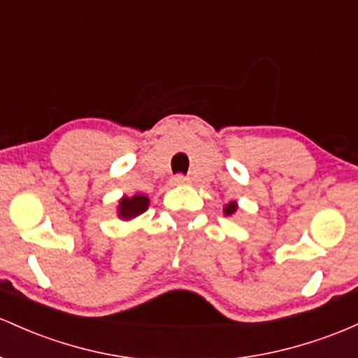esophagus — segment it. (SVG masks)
Masks as SVG:
<instances>
[{
  "mask_svg": "<svg viewBox=\"0 0 358 358\" xmlns=\"http://www.w3.org/2000/svg\"><path fill=\"white\" fill-rule=\"evenodd\" d=\"M187 179L186 176H182V174H179V176H174V178H172V182L176 184V186H182V184H186L187 182Z\"/></svg>",
  "mask_w": 358,
  "mask_h": 358,
  "instance_id": "esophagus-1",
  "label": "esophagus"
}]
</instances>
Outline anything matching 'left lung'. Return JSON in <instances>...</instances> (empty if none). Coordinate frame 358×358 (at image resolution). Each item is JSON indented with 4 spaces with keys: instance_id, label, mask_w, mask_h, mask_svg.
Listing matches in <instances>:
<instances>
[{
    "instance_id": "1",
    "label": "left lung",
    "mask_w": 358,
    "mask_h": 358,
    "mask_svg": "<svg viewBox=\"0 0 358 358\" xmlns=\"http://www.w3.org/2000/svg\"><path fill=\"white\" fill-rule=\"evenodd\" d=\"M236 210H238V204H236V201H231V203L224 204L223 206L224 216H233L236 213Z\"/></svg>"
}]
</instances>
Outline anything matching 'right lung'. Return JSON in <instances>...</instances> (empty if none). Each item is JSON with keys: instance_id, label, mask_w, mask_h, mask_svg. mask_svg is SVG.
<instances>
[{"instance_id": "add662e5", "label": "right lung", "mask_w": 358, "mask_h": 358, "mask_svg": "<svg viewBox=\"0 0 358 358\" xmlns=\"http://www.w3.org/2000/svg\"><path fill=\"white\" fill-rule=\"evenodd\" d=\"M148 204H150V199L145 194L136 192L130 198L123 196V198H120L118 206H116V215L123 222H128V220H134L136 216L142 215V213H145L148 210Z\"/></svg>"}]
</instances>
